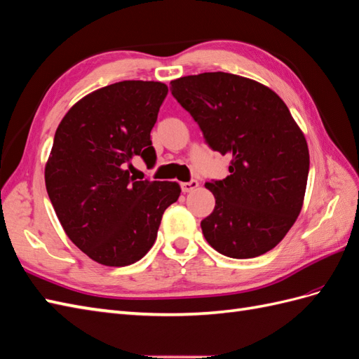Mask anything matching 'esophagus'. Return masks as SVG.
<instances>
[{"mask_svg":"<svg viewBox=\"0 0 359 359\" xmlns=\"http://www.w3.org/2000/svg\"><path fill=\"white\" fill-rule=\"evenodd\" d=\"M198 186H199V182H198L196 180H191V181H189V182H182V184H181V190L184 191V194H189V191L195 190Z\"/></svg>","mask_w":359,"mask_h":359,"instance_id":"34e87169","label":"esophagus"}]
</instances>
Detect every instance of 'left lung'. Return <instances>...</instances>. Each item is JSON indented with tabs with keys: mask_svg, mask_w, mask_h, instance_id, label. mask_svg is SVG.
Here are the masks:
<instances>
[{
	"mask_svg": "<svg viewBox=\"0 0 359 359\" xmlns=\"http://www.w3.org/2000/svg\"><path fill=\"white\" fill-rule=\"evenodd\" d=\"M213 151L230 156V175L208 181L216 199L201 221L205 241L233 259L265 255L299 217L309 173L304 134L278 95L252 79L203 73L170 82Z\"/></svg>",
	"mask_w": 359,
	"mask_h": 359,
	"instance_id": "obj_1",
	"label": "left lung"
}]
</instances>
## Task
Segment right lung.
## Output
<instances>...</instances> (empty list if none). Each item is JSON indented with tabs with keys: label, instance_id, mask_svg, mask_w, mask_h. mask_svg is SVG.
<instances>
[{
	"label": "right lung",
	"instance_id": "right-lung-1",
	"mask_svg": "<svg viewBox=\"0 0 359 359\" xmlns=\"http://www.w3.org/2000/svg\"><path fill=\"white\" fill-rule=\"evenodd\" d=\"M168 85L123 81L74 103L60 121L46 164V187L74 245L104 266L135 264L156 239L175 181H135L134 156L155 163L151 130Z\"/></svg>",
	"mask_w": 359,
	"mask_h": 359
}]
</instances>
